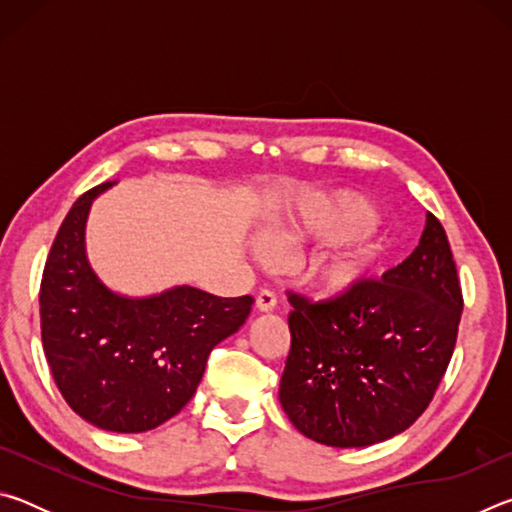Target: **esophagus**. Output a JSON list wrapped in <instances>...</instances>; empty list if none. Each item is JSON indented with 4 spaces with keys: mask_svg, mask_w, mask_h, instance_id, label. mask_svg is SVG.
Segmentation results:
<instances>
[{
    "mask_svg": "<svg viewBox=\"0 0 512 512\" xmlns=\"http://www.w3.org/2000/svg\"><path fill=\"white\" fill-rule=\"evenodd\" d=\"M255 305H257V309L259 311H273L275 309V305H277V296L273 291H268V289H262L257 293V300H255Z\"/></svg>",
    "mask_w": 512,
    "mask_h": 512,
    "instance_id": "1",
    "label": "esophagus"
}]
</instances>
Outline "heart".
<instances>
[{
  "mask_svg": "<svg viewBox=\"0 0 512 512\" xmlns=\"http://www.w3.org/2000/svg\"><path fill=\"white\" fill-rule=\"evenodd\" d=\"M372 221V210L359 196L341 194L334 198H318L309 203L300 219L289 223L287 228L266 232L264 250L275 253L284 246L305 244V241H318V244H336L345 237L354 235ZM379 257V246L370 232L350 241L334 253L318 257L311 264L307 280L320 296L343 298L352 293L366 280L370 268Z\"/></svg>",
  "mask_w": 512,
  "mask_h": 512,
  "instance_id": "heart-1",
  "label": "heart"
}]
</instances>
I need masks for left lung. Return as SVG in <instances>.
Masks as SVG:
<instances>
[{
  "instance_id": "left-lung-1",
  "label": "left lung",
  "mask_w": 512,
  "mask_h": 512,
  "mask_svg": "<svg viewBox=\"0 0 512 512\" xmlns=\"http://www.w3.org/2000/svg\"><path fill=\"white\" fill-rule=\"evenodd\" d=\"M280 404L302 436L368 447L420 418L452 359L463 296L445 228L427 214L418 248L348 296L289 293Z\"/></svg>"
}]
</instances>
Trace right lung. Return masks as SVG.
Returning <instances> with one entry per match:
<instances>
[{"label":"right lung","mask_w":512,"mask_h":512,"mask_svg":"<svg viewBox=\"0 0 512 512\" xmlns=\"http://www.w3.org/2000/svg\"><path fill=\"white\" fill-rule=\"evenodd\" d=\"M85 192L65 216L40 284L42 348L65 402L103 431L160 427L192 400L214 345L246 323L253 298H219L189 284L151 296L110 289L94 271Z\"/></svg>","instance_id":"1"}]
</instances>
